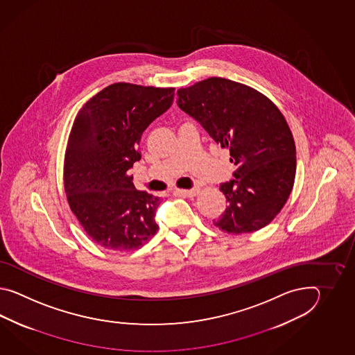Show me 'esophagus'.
I'll list each match as a JSON object with an SVG mask.
<instances>
[{
  "label": "esophagus",
  "instance_id": "1",
  "mask_svg": "<svg viewBox=\"0 0 355 355\" xmlns=\"http://www.w3.org/2000/svg\"><path fill=\"white\" fill-rule=\"evenodd\" d=\"M175 193L178 196H196L199 194V188L189 189V190H187V189H176Z\"/></svg>",
  "mask_w": 355,
  "mask_h": 355
}]
</instances>
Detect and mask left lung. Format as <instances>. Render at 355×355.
<instances>
[{"instance_id":"left-lung-1","label":"left lung","mask_w":355,"mask_h":355,"mask_svg":"<svg viewBox=\"0 0 355 355\" xmlns=\"http://www.w3.org/2000/svg\"><path fill=\"white\" fill-rule=\"evenodd\" d=\"M178 96L236 165L234 179L219 185L227 208L213 225L232 234L269 225L295 184V139L283 114L261 92L222 77L179 89Z\"/></svg>"}]
</instances>
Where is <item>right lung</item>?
Instances as JSON below:
<instances>
[{"instance_id": "1", "label": "right lung", "mask_w": 355, "mask_h": 355, "mask_svg": "<svg viewBox=\"0 0 355 355\" xmlns=\"http://www.w3.org/2000/svg\"><path fill=\"white\" fill-rule=\"evenodd\" d=\"M174 90L113 83L76 116L64 156V190L85 232L105 249H139L159 230V198L137 190L128 170L141 159L144 129L171 106Z\"/></svg>"}]
</instances>
